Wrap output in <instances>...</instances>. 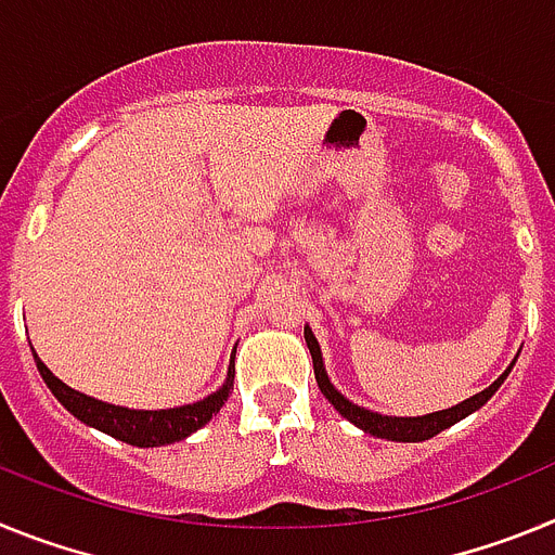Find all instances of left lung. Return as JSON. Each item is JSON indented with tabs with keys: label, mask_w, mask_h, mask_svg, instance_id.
Wrapping results in <instances>:
<instances>
[{
	"label": "left lung",
	"mask_w": 555,
	"mask_h": 555,
	"mask_svg": "<svg viewBox=\"0 0 555 555\" xmlns=\"http://www.w3.org/2000/svg\"><path fill=\"white\" fill-rule=\"evenodd\" d=\"M306 341L313 358V375H317V384H320L322 395L331 400L333 409H336L341 416H347L352 425L366 430V434L380 436V439H391V442H425V439H430V436L442 434L444 428H450V425H455L459 420H464V416L473 414V411H478L480 405L487 403L489 397L500 389V384L506 380V375L514 366V364L508 366V370L503 372V375L489 386V389L478 391V395H473L469 400H464V403L453 405V409L436 411V414H425V416H384V414H375V411L361 409V405L350 403L345 395H338V391L333 389L331 380H327L325 366H322L320 345H317V338H313V333L308 331V327H306Z\"/></svg>",
	"instance_id": "8db88e82"
}]
</instances>
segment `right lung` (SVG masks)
Masks as SVG:
<instances>
[{
  "instance_id": "1",
  "label": "right lung",
  "mask_w": 555,
  "mask_h": 555,
  "mask_svg": "<svg viewBox=\"0 0 555 555\" xmlns=\"http://www.w3.org/2000/svg\"><path fill=\"white\" fill-rule=\"evenodd\" d=\"M36 356V352H33ZM36 364L41 377L47 380L49 391L66 405L77 420H82L91 428L102 430V434H111L116 439L127 444H135V448H160V444L180 442L185 436H191L194 430L203 428L205 423H210V416L217 414L224 405V400L230 397L233 389V375L235 364H230L228 380L219 391L208 395L205 400L194 405H180V409L169 411H130L119 409V405H107L94 400V397H86L80 391H75L72 386H66L61 377H55L52 372L43 366L41 358L36 356Z\"/></svg>"
}]
</instances>
